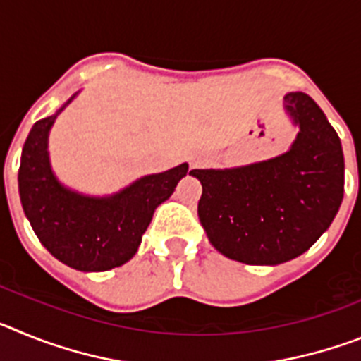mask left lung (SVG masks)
Wrapping results in <instances>:
<instances>
[{
  "label": "left lung",
  "mask_w": 361,
  "mask_h": 361,
  "mask_svg": "<svg viewBox=\"0 0 361 361\" xmlns=\"http://www.w3.org/2000/svg\"><path fill=\"white\" fill-rule=\"evenodd\" d=\"M283 108L300 128L289 152L229 170H193L199 219L219 253L250 266L300 257L329 228L343 199V152L324 111L304 92Z\"/></svg>",
  "instance_id": "left-lung-1"
}]
</instances>
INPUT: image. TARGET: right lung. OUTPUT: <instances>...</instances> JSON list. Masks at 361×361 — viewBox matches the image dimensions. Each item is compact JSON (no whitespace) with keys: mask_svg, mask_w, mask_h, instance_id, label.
<instances>
[{"mask_svg":"<svg viewBox=\"0 0 361 361\" xmlns=\"http://www.w3.org/2000/svg\"><path fill=\"white\" fill-rule=\"evenodd\" d=\"M73 97L32 126L21 153L19 197L32 229L57 260L78 271H108L137 253L153 212L186 177L188 164L137 178L108 197L68 190L54 175L47 148L54 121Z\"/></svg>","mask_w":361,"mask_h":361,"instance_id":"obj_1","label":"right lung"}]
</instances>
